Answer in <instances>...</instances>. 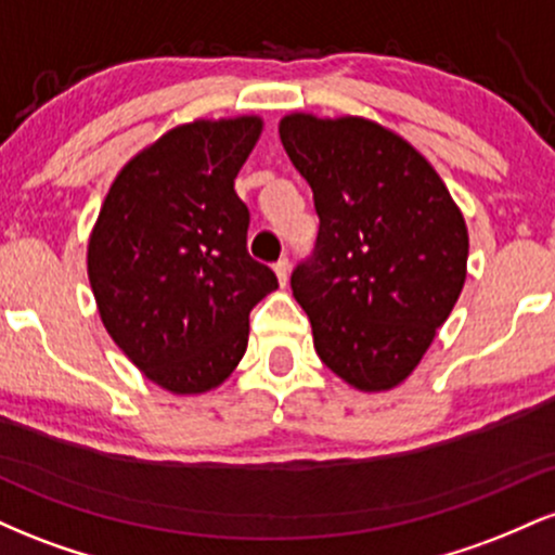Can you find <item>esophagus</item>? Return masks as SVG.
<instances>
[{"mask_svg":"<svg viewBox=\"0 0 555 555\" xmlns=\"http://www.w3.org/2000/svg\"><path fill=\"white\" fill-rule=\"evenodd\" d=\"M273 271H276V279H279V284L286 286V282H289V260L282 258V260H279L276 266H273Z\"/></svg>","mask_w":555,"mask_h":555,"instance_id":"1","label":"esophagus"}]
</instances>
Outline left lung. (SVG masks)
I'll use <instances>...</instances> for the list:
<instances>
[{
    "label": "left lung",
    "mask_w": 555,
    "mask_h": 555,
    "mask_svg": "<svg viewBox=\"0 0 555 555\" xmlns=\"http://www.w3.org/2000/svg\"><path fill=\"white\" fill-rule=\"evenodd\" d=\"M279 135L321 219L315 258L292 273L318 358L358 391H391L462 295L464 216L428 158L373 119L292 112Z\"/></svg>",
    "instance_id": "left-lung-1"
}]
</instances>
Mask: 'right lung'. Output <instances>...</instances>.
Listing matches in <instances>:
<instances>
[{
	"label": "right lung",
	"mask_w": 555,
	"mask_h": 555,
	"mask_svg": "<svg viewBox=\"0 0 555 555\" xmlns=\"http://www.w3.org/2000/svg\"><path fill=\"white\" fill-rule=\"evenodd\" d=\"M260 132L258 114L171 127L119 169L88 237L106 334L177 397L224 384L247 349L250 310L279 286L247 256L250 214L234 193Z\"/></svg>",
	"instance_id": "obj_1"
}]
</instances>
